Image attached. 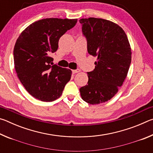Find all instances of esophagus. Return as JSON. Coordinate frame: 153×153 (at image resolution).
<instances>
[{"mask_svg":"<svg viewBox=\"0 0 153 153\" xmlns=\"http://www.w3.org/2000/svg\"><path fill=\"white\" fill-rule=\"evenodd\" d=\"M79 71H80L79 69H74V70H72V73L74 74L78 73V72H79Z\"/></svg>","mask_w":153,"mask_h":153,"instance_id":"esophagus-1","label":"esophagus"}]
</instances>
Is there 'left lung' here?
Returning <instances> with one entry per match:
<instances>
[{
  "label": "left lung",
  "instance_id": "1",
  "mask_svg": "<svg viewBox=\"0 0 153 153\" xmlns=\"http://www.w3.org/2000/svg\"><path fill=\"white\" fill-rule=\"evenodd\" d=\"M88 52L97 56L95 69L88 72V84L79 88L81 97L91 105L111 99L128 75L131 47L124 30L115 23L100 18L81 19Z\"/></svg>",
  "mask_w": 153,
  "mask_h": 153
}]
</instances>
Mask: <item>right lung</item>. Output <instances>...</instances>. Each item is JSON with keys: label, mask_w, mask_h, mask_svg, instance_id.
Segmentation results:
<instances>
[{"label": "right lung", "mask_w": 153, "mask_h": 153, "mask_svg": "<svg viewBox=\"0 0 153 153\" xmlns=\"http://www.w3.org/2000/svg\"><path fill=\"white\" fill-rule=\"evenodd\" d=\"M77 19L46 18L23 31L13 50L15 69L25 90L41 101L51 102L61 97L72 72L52 65L50 55L57 51L59 40L75 26Z\"/></svg>", "instance_id": "obj_1"}]
</instances>
